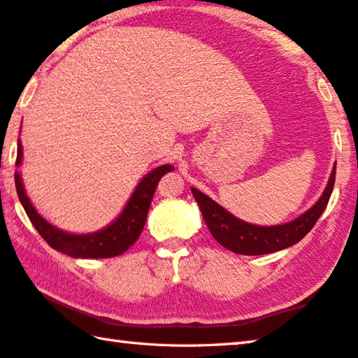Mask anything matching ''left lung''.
I'll list each match as a JSON object with an SVG mask.
<instances>
[{"mask_svg":"<svg viewBox=\"0 0 358 358\" xmlns=\"http://www.w3.org/2000/svg\"><path fill=\"white\" fill-rule=\"evenodd\" d=\"M335 174L336 163L331 169L327 187L324 189L321 198L302 215L287 223L273 224V227H261V224L241 220L195 187H192V193L196 199L210 234L220 245L237 255H267L296 245L310 233L327 208L330 195L334 192Z\"/></svg>","mask_w":358,"mask_h":358,"instance_id":"1","label":"left lung"}]
</instances>
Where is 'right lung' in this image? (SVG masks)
Masks as SVG:
<instances>
[{"mask_svg":"<svg viewBox=\"0 0 358 358\" xmlns=\"http://www.w3.org/2000/svg\"><path fill=\"white\" fill-rule=\"evenodd\" d=\"M22 160L23 148L20 138H18L15 165L20 166ZM173 169L174 166L171 165H160L150 169L140 182H138L134 193L129 198V201L125 203L121 214L115 220L106 224L102 229L83 234L67 233V231H62L58 227H55V224L47 222L36 210L31 199L28 198L20 171H15V187L18 199H20L31 223L34 224L37 233L43 237V241L50 247L55 248L56 252L71 256V258L105 259L115 258V256L125 253L136 242L144 228V223H146L149 206L150 201H152L157 185H159V180L162 179V176L173 171Z\"/></svg>","mask_w":358,"mask_h":358,"instance_id":"obj_1","label":"right lung"}]
</instances>
